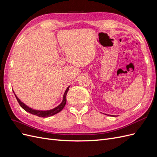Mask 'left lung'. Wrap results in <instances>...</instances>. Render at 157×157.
Wrapping results in <instances>:
<instances>
[{
	"mask_svg": "<svg viewBox=\"0 0 157 157\" xmlns=\"http://www.w3.org/2000/svg\"><path fill=\"white\" fill-rule=\"evenodd\" d=\"M110 116H112V117H115V115H110Z\"/></svg>",
	"mask_w": 157,
	"mask_h": 157,
	"instance_id": "1",
	"label": "left lung"
}]
</instances>
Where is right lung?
I'll return each instance as SVG.
<instances>
[{
	"instance_id": "1",
	"label": "right lung",
	"mask_w": 157,
	"mask_h": 157,
	"mask_svg": "<svg viewBox=\"0 0 157 157\" xmlns=\"http://www.w3.org/2000/svg\"><path fill=\"white\" fill-rule=\"evenodd\" d=\"M69 86L67 87V88L66 89L65 92L63 94V100H62V101H61V103L59 104V105L58 106H57L56 107L54 108V109H50V110H46V111L36 110V109H33L29 107V106L26 105L25 103H23L22 101H21L20 99L16 96V95L15 93H14L13 90V92L14 95H15V96L17 99V100L19 104H20V105L23 109H24L25 111L31 114H33V115H36L38 117L46 118V117H51V116H53V115H56V114L58 113L59 112H60L63 109V107H65V104H66V101H67V100H66V96H67V92L69 90Z\"/></svg>"
}]
</instances>
